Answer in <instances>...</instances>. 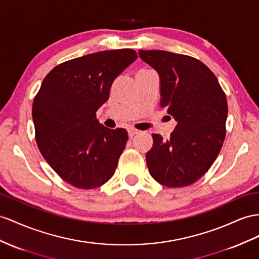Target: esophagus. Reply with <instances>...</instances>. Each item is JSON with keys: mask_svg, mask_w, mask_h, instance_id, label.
I'll use <instances>...</instances> for the list:
<instances>
[{"mask_svg": "<svg viewBox=\"0 0 259 259\" xmlns=\"http://www.w3.org/2000/svg\"><path fill=\"white\" fill-rule=\"evenodd\" d=\"M138 130L137 129H135V128H129L128 129V135H129V137L130 138H134L136 135H138Z\"/></svg>", "mask_w": 259, "mask_h": 259, "instance_id": "34e87169", "label": "esophagus"}]
</instances>
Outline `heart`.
I'll use <instances>...</instances> for the list:
<instances>
[{"label": "heart", "mask_w": 259, "mask_h": 259, "mask_svg": "<svg viewBox=\"0 0 259 259\" xmlns=\"http://www.w3.org/2000/svg\"><path fill=\"white\" fill-rule=\"evenodd\" d=\"M141 71H147V70H141Z\"/></svg>", "instance_id": "b5f03b06"}]
</instances>
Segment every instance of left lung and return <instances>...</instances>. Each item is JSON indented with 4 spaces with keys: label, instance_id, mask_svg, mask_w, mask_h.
<instances>
[{
    "label": "left lung",
    "instance_id": "left-lung-1",
    "mask_svg": "<svg viewBox=\"0 0 259 259\" xmlns=\"http://www.w3.org/2000/svg\"><path fill=\"white\" fill-rule=\"evenodd\" d=\"M161 79V107L177 124L168 140L153 134L147 153L151 176L166 187H185L215 161L225 138L228 102L218 78L193 57L164 50H139Z\"/></svg>",
    "mask_w": 259,
    "mask_h": 259
}]
</instances>
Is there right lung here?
I'll return each mask as SVG.
<instances>
[{"label":"right lung","instance_id":"1","mask_svg":"<svg viewBox=\"0 0 259 259\" xmlns=\"http://www.w3.org/2000/svg\"><path fill=\"white\" fill-rule=\"evenodd\" d=\"M138 58L132 49L99 51L52 69L32 104L35 138L44 158L72 186L93 189L107 183L128 141L125 129L99 124L114 79Z\"/></svg>","mask_w":259,"mask_h":259}]
</instances>
